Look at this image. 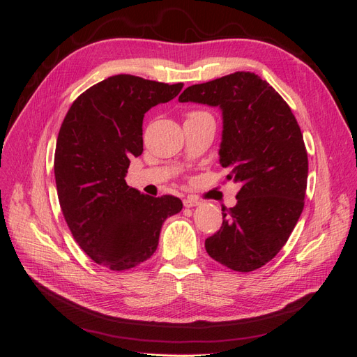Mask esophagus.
I'll return each instance as SVG.
<instances>
[{
	"label": "esophagus",
	"mask_w": 357,
	"mask_h": 357,
	"mask_svg": "<svg viewBox=\"0 0 357 357\" xmlns=\"http://www.w3.org/2000/svg\"><path fill=\"white\" fill-rule=\"evenodd\" d=\"M183 204H185V207H197V205H199V201L198 199H195V198H186V199H183Z\"/></svg>",
	"instance_id": "34e87169"
}]
</instances>
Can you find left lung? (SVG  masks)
<instances>
[{"label": "left lung", "mask_w": 357, "mask_h": 357, "mask_svg": "<svg viewBox=\"0 0 357 357\" xmlns=\"http://www.w3.org/2000/svg\"><path fill=\"white\" fill-rule=\"evenodd\" d=\"M180 102L219 107L220 165L241 186L205 250L234 271L250 273L282 250L304 210L308 158L287 102L255 73L236 71L185 89Z\"/></svg>", "instance_id": "1"}]
</instances>
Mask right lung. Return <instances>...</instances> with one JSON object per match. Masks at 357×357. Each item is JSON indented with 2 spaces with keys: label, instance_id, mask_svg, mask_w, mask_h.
Listing matches in <instances>:
<instances>
[{
  "label": "right lung",
  "instance_id": "add662e5",
  "mask_svg": "<svg viewBox=\"0 0 357 357\" xmlns=\"http://www.w3.org/2000/svg\"><path fill=\"white\" fill-rule=\"evenodd\" d=\"M181 88L112 75L84 91L61 125L55 180L62 214L82 250L113 271L147 261L162 223L183 208L176 197H149L125 180L129 159L143 153L144 114L176 98Z\"/></svg>",
  "mask_w": 357,
  "mask_h": 357
}]
</instances>
